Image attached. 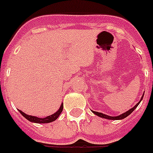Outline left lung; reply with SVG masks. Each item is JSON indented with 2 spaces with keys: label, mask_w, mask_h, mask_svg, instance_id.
Wrapping results in <instances>:
<instances>
[{
  "label": "left lung",
  "mask_w": 153,
  "mask_h": 153,
  "mask_svg": "<svg viewBox=\"0 0 153 153\" xmlns=\"http://www.w3.org/2000/svg\"><path fill=\"white\" fill-rule=\"evenodd\" d=\"M143 96L144 94L142 95V97H141V100H140V101H139L138 103H137V105H135L134 107H133L132 108H130V110H128L127 111H126V112H124L123 114H122V115H118V116H109V115H105V114H103V113L101 112H97V111H92L95 114V115H98L99 117H101V118H104V119H107V120H123V119H124V118L127 117L130 114H131V113L134 111V110L136 108H137V106H138V105L140 104V102L141 101V100H142V98H143Z\"/></svg>",
  "instance_id": "1"
}]
</instances>
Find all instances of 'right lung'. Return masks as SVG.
<instances>
[{
  "label": "right lung",
  "mask_w": 153,
  "mask_h": 153,
  "mask_svg": "<svg viewBox=\"0 0 153 153\" xmlns=\"http://www.w3.org/2000/svg\"><path fill=\"white\" fill-rule=\"evenodd\" d=\"M63 108H64V105L63 103L61 104L60 107H59V110L55 112L54 114L51 115H48L45 118H38L36 117V116H33V115H27L26 113L23 112L21 110H19V111L22 114L23 116H24L27 120H29L30 122H32V123H51V122L55 121L57 118L59 117V115L61 114L62 111H63Z\"/></svg>",
  "instance_id": "right-lung-1"
}]
</instances>
